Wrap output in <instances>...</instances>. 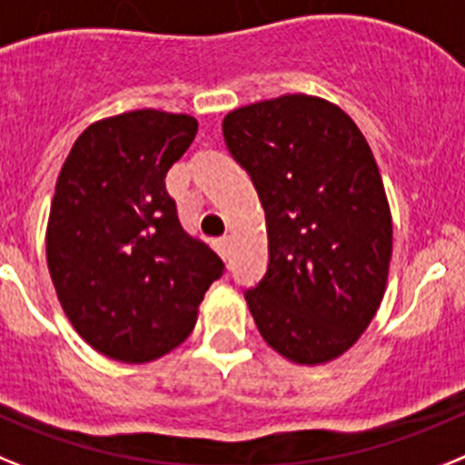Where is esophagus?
Returning <instances> with one entry per match:
<instances>
[{
  "label": "esophagus",
  "mask_w": 465,
  "mask_h": 465,
  "mask_svg": "<svg viewBox=\"0 0 465 465\" xmlns=\"http://www.w3.org/2000/svg\"><path fill=\"white\" fill-rule=\"evenodd\" d=\"M215 250H217V255H220L222 260H227V257H229V238H217Z\"/></svg>",
  "instance_id": "obj_1"
}]
</instances>
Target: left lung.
<instances>
[{
	"instance_id": "obj_1",
	"label": "left lung",
	"mask_w": 465,
	"mask_h": 465,
	"mask_svg": "<svg viewBox=\"0 0 465 465\" xmlns=\"http://www.w3.org/2000/svg\"><path fill=\"white\" fill-rule=\"evenodd\" d=\"M266 215L269 264L245 302L264 341L300 365L358 341L381 304L393 224L372 149L337 104L281 95L222 121Z\"/></svg>"
}]
</instances>
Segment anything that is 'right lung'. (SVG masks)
<instances>
[{"instance_id":"1","label":"right lung","mask_w":465,"mask_h":465,"mask_svg":"<svg viewBox=\"0 0 465 465\" xmlns=\"http://www.w3.org/2000/svg\"><path fill=\"white\" fill-rule=\"evenodd\" d=\"M196 131L193 116L159 110L103 119L76 137L55 183L48 272L76 332L114 361L149 362L183 344L224 273L165 189Z\"/></svg>"}]
</instances>
